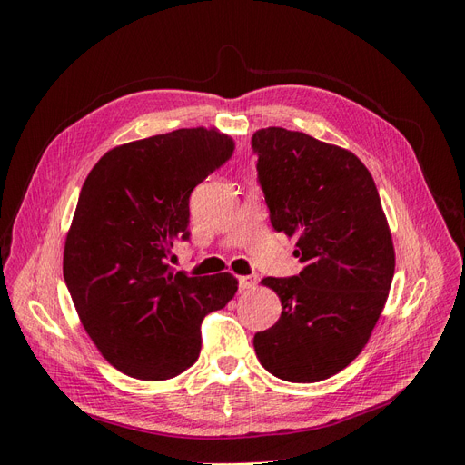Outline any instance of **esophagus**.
Returning a JSON list of instances; mask_svg holds the SVG:
<instances>
[{
  "instance_id": "34e87169",
  "label": "esophagus",
  "mask_w": 465,
  "mask_h": 465,
  "mask_svg": "<svg viewBox=\"0 0 465 465\" xmlns=\"http://www.w3.org/2000/svg\"><path fill=\"white\" fill-rule=\"evenodd\" d=\"M258 285V277L256 275H242L238 277V287H241L242 291L244 289H254Z\"/></svg>"
}]
</instances>
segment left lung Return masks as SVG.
<instances>
[{"label": "left lung", "instance_id": "obj_1", "mask_svg": "<svg viewBox=\"0 0 465 465\" xmlns=\"http://www.w3.org/2000/svg\"><path fill=\"white\" fill-rule=\"evenodd\" d=\"M252 151L272 227L297 236L304 263L263 279L283 311L254 335L256 355L281 380L320 382L361 353L382 314L396 267L388 221L353 153L285 128L256 132Z\"/></svg>", "mask_w": 465, "mask_h": 465}]
</instances>
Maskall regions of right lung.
I'll use <instances>...</instances> for the list:
<instances>
[{
  "label": "right lung",
  "instance_id": "1",
  "mask_svg": "<svg viewBox=\"0 0 465 465\" xmlns=\"http://www.w3.org/2000/svg\"><path fill=\"white\" fill-rule=\"evenodd\" d=\"M234 142L186 128L108 151L81 188L64 279L103 357L124 374L166 380L200 357L202 320L236 292L231 273L190 277L168 263L190 241V193Z\"/></svg>",
  "mask_w": 465,
  "mask_h": 465
}]
</instances>
